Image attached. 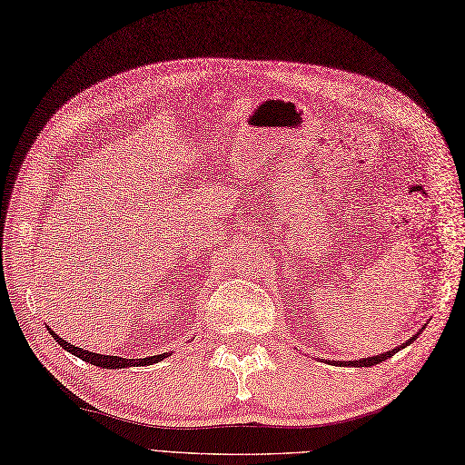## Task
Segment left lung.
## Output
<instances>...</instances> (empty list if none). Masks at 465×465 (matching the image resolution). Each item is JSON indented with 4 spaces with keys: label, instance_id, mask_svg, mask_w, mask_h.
<instances>
[{
    "label": "left lung",
    "instance_id": "1",
    "mask_svg": "<svg viewBox=\"0 0 465 465\" xmlns=\"http://www.w3.org/2000/svg\"><path fill=\"white\" fill-rule=\"evenodd\" d=\"M418 335H420V331H418L416 335H412V337L409 339V341L402 343L401 347H396V349H392V351H387V353H381V355H375V357H363V359H359V361H337V363L333 361V365H345V367H349V365H351V367H372V365H379V363H382L384 359L392 357L394 353H399V351L404 349L406 345H411ZM325 363H330V361H325Z\"/></svg>",
    "mask_w": 465,
    "mask_h": 465
}]
</instances>
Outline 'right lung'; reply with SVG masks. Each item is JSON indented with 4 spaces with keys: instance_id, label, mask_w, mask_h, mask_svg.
<instances>
[{
    "instance_id": "add662e5",
    "label": "right lung",
    "mask_w": 465,
    "mask_h": 465,
    "mask_svg": "<svg viewBox=\"0 0 465 465\" xmlns=\"http://www.w3.org/2000/svg\"><path fill=\"white\" fill-rule=\"evenodd\" d=\"M49 333L54 337V341L59 343L64 351L76 355L78 359L86 361V363L94 365V367H102V369H126V367H143V365H152L157 363V361H163L165 357H169L172 353H162V355H153V357H145V359H124V357H116V355H100V353H90V351L83 349V347H74L71 345L66 339L56 335L51 327L47 325Z\"/></svg>"
}]
</instances>
